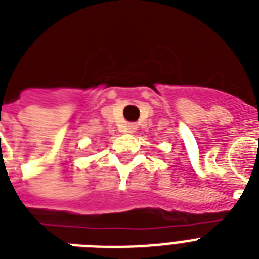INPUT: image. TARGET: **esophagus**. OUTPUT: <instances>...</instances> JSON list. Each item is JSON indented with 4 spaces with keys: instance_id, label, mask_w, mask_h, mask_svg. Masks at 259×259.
Segmentation results:
<instances>
[{
    "instance_id": "obj_1",
    "label": "esophagus",
    "mask_w": 259,
    "mask_h": 259,
    "mask_svg": "<svg viewBox=\"0 0 259 259\" xmlns=\"http://www.w3.org/2000/svg\"><path fill=\"white\" fill-rule=\"evenodd\" d=\"M127 127H129V130H127V132H130V133H132V132H134V130H136V125H133V123H130V125L127 126Z\"/></svg>"
}]
</instances>
